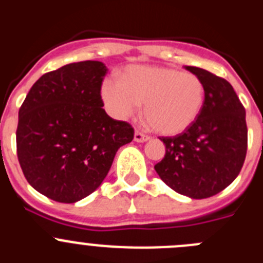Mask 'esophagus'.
I'll return each mask as SVG.
<instances>
[{"instance_id":"esophagus-1","label":"esophagus","mask_w":263,"mask_h":263,"mask_svg":"<svg viewBox=\"0 0 263 263\" xmlns=\"http://www.w3.org/2000/svg\"><path fill=\"white\" fill-rule=\"evenodd\" d=\"M148 139H150V137L145 136V134L141 133V132H136V133H134V141H136V142H146Z\"/></svg>"}]
</instances>
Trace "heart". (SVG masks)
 Returning <instances> with one entry per match:
<instances>
[{
    "label": "heart",
    "mask_w": 263,
    "mask_h": 263,
    "mask_svg": "<svg viewBox=\"0 0 263 263\" xmlns=\"http://www.w3.org/2000/svg\"><path fill=\"white\" fill-rule=\"evenodd\" d=\"M101 93L115 117H132L145 103L146 124L157 133L175 136L200 116L205 85L194 73L166 67L132 66L125 69L121 80L106 79Z\"/></svg>",
    "instance_id": "1"
}]
</instances>
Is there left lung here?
Segmentation results:
<instances>
[{"label":"left lung","mask_w":263,"mask_h":263,"mask_svg":"<svg viewBox=\"0 0 263 263\" xmlns=\"http://www.w3.org/2000/svg\"><path fill=\"white\" fill-rule=\"evenodd\" d=\"M185 69L203 80L204 106L182 134L160 138L166 155L154 168L178 194L205 199L227 188L242 168L248 148L245 108L225 79L197 67Z\"/></svg>","instance_id":"8db88e82"}]
</instances>
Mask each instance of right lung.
Listing matches in <instances>:
<instances>
[{"mask_svg":"<svg viewBox=\"0 0 263 263\" xmlns=\"http://www.w3.org/2000/svg\"><path fill=\"white\" fill-rule=\"evenodd\" d=\"M108 68L101 62L71 63L35 81L18 113L17 155L34 190L59 203L96 191L121 146L134 130L109 117L101 100Z\"/></svg>","mask_w":263,"mask_h":263,"instance_id":"obj_1","label":"right lung"}]
</instances>
